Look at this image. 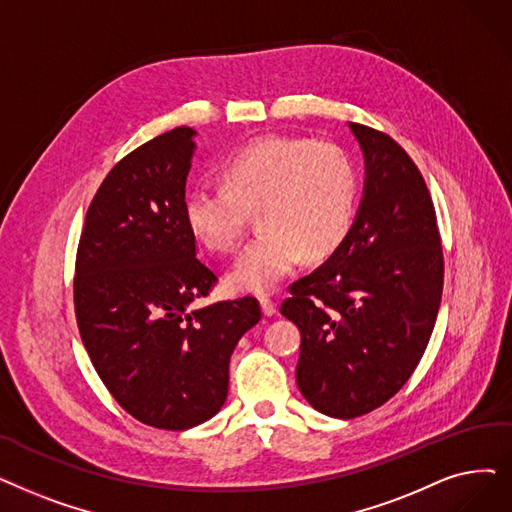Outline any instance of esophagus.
<instances>
[{"instance_id":"esophagus-1","label":"esophagus","mask_w":512,"mask_h":512,"mask_svg":"<svg viewBox=\"0 0 512 512\" xmlns=\"http://www.w3.org/2000/svg\"><path fill=\"white\" fill-rule=\"evenodd\" d=\"M261 311H263V316H268V318H272L274 314H276V303L272 301V299H268V297H261Z\"/></svg>"}]
</instances>
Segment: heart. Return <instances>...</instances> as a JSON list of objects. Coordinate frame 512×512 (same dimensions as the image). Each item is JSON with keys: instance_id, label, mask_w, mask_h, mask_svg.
<instances>
[{"instance_id": "heart-1", "label": "heart", "mask_w": 512, "mask_h": 512, "mask_svg": "<svg viewBox=\"0 0 512 512\" xmlns=\"http://www.w3.org/2000/svg\"><path fill=\"white\" fill-rule=\"evenodd\" d=\"M224 184H198L184 196L188 228L207 249L232 251L257 211L259 238L228 274L238 293L268 295L301 257L320 261L345 240L358 201V175L347 154L305 138H263L221 169Z\"/></svg>"}]
</instances>
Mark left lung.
Segmentation results:
<instances>
[{
    "mask_svg": "<svg viewBox=\"0 0 512 512\" xmlns=\"http://www.w3.org/2000/svg\"><path fill=\"white\" fill-rule=\"evenodd\" d=\"M364 154L353 224L280 314L297 324V387L309 406L355 418L406 385L427 349L443 288L435 209L420 171L381 131L349 123Z\"/></svg>",
    "mask_w": 512,
    "mask_h": 512,
    "instance_id": "left-lung-1",
    "label": "left lung"
}]
</instances>
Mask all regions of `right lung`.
<instances>
[{"instance_id": "right-lung-1", "label": "right lung", "mask_w": 512, "mask_h": 512, "mask_svg": "<svg viewBox=\"0 0 512 512\" xmlns=\"http://www.w3.org/2000/svg\"><path fill=\"white\" fill-rule=\"evenodd\" d=\"M194 138L175 127L117 163L77 251L75 311L92 364L123 410L167 431L221 410L232 351L261 320L253 297L192 307L217 280L184 217Z\"/></svg>"}]
</instances>
